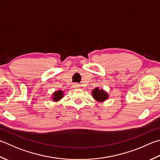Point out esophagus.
Segmentation results:
<instances>
[{"label": "esophagus", "instance_id": "obj_1", "mask_svg": "<svg viewBox=\"0 0 160 160\" xmlns=\"http://www.w3.org/2000/svg\"><path fill=\"white\" fill-rule=\"evenodd\" d=\"M79 84H78V83H74L73 85V88H78V87H79Z\"/></svg>", "mask_w": 160, "mask_h": 160}]
</instances>
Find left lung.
I'll list each match as a JSON object with an SVG mask.
<instances>
[{
  "instance_id": "left-lung-1",
  "label": "left lung",
  "mask_w": 160,
  "mask_h": 160,
  "mask_svg": "<svg viewBox=\"0 0 160 160\" xmlns=\"http://www.w3.org/2000/svg\"><path fill=\"white\" fill-rule=\"evenodd\" d=\"M93 97L98 101H104L108 98V93H105L102 89L99 90L98 88L93 89L92 92Z\"/></svg>"
}]
</instances>
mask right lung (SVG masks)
<instances>
[{
    "mask_svg": "<svg viewBox=\"0 0 160 160\" xmlns=\"http://www.w3.org/2000/svg\"><path fill=\"white\" fill-rule=\"evenodd\" d=\"M53 96H54V97H53L54 101H58L59 99L62 98V96H63V92H62V91H58V92H55L54 93Z\"/></svg>",
    "mask_w": 160,
    "mask_h": 160,
    "instance_id": "right-lung-1",
    "label": "right lung"
}]
</instances>
